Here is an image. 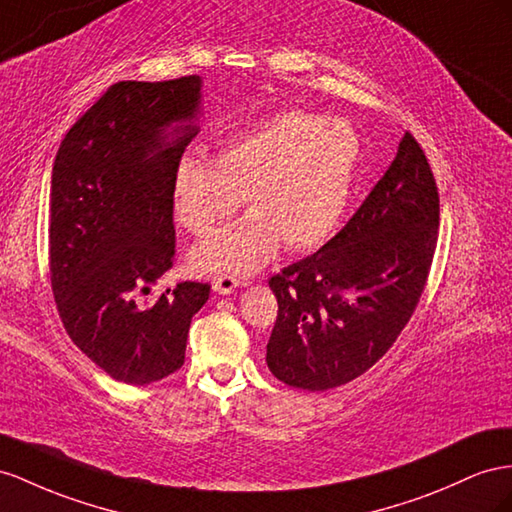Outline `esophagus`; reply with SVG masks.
<instances>
[{
    "label": "esophagus",
    "mask_w": 512,
    "mask_h": 512,
    "mask_svg": "<svg viewBox=\"0 0 512 512\" xmlns=\"http://www.w3.org/2000/svg\"><path fill=\"white\" fill-rule=\"evenodd\" d=\"M237 286H239V280L232 278V275L224 273V275H217V278H213V290L219 295H230L237 290Z\"/></svg>",
    "instance_id": "34e87169"
}]
</instances>
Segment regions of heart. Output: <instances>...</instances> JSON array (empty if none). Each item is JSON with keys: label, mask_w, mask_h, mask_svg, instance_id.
Returning <instances> with one entry per match:
<instances>
[{"label": "heart", "mask_w": 512, "mask_h": 512, "mask_svg": "<svg viewBox=\"0 0 512 512\" xmlns=\"http://www.w3.org/2000/svg\"><path fill=\"white\" fill-rule=\"evenodd\" d=\"M362 161L349 122L282 112L219 144L209 161L187 157L174 172L176 217L204 237L234 211L250 217L198 243L189 265L200 273H254L280 243L288 252L321 245L347 209Z\"/></svg>", "instance_id": "heart-1"}]
</instances>
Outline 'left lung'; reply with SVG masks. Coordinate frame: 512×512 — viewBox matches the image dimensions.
<instances>
[{"label":"left lung","instance_id":"8db88e82","mask_svg":"<svg viewBox=\"0 0 512 512\" xmlns=\"http://www.w3.org/2000/svg\"><path fill=\"white\" fill-rule=\"evenodd\" d=\"M439 193L405 133L364 204L319 252L273 275L278 319L267 366L293 388L325 392L377 364L409 323L437 245Z\"/></svg>","mask_w":512,"mask_h":512}]
</instances>
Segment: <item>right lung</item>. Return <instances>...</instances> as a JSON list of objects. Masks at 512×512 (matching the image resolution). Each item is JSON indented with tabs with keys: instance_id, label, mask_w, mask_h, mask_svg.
<instances>
[{
	"instance_id": "add662e5",
	"label": "right lung",
	"mask_w": 512,
	"mask_h": 512,
	"mask_svg": "<svg viewBox=\"0 0 512 512\" xmlns=\"http://www.w3.org/2000/svg\"><path fill=\"white\" fill-rule=\"evenodd\" d=\"M202 79L118 81L62 140L51 172L49 269L66 334L109 377L148 385L185 362L211 286L137 303L174 262V172L198 135Z\"/></svg>"
}]
</instances>
